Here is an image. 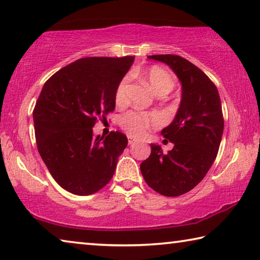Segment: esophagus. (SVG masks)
I'll return each mask as SVG.
<instances>
[{
  "label": "esophagus",
  "instance_id": "1",
  "mask_svg": "<svg viewBox=\"0 0 260 260\" xmlns=\"http://www.w3.org/2000/svg\"><path fill=\"white\" fill-rule=\"evenodd\" d=\"M127 142H129V145H133L136 140H135V138L131 137V136H129V137H127Z\"/></svg>",
  "mask_w": 260,
  "mask_h": 260
}]
</instances>
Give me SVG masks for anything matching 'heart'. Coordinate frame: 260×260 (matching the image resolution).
<instances>
[{
    "mask_svg": "<svg viewBox=\"0 0 260 260\" xmlns=\"http://www.w3.org/2000/svg\"><path fill=\"white\" fill-rule=\"evenodd\" d=\"M144 82H145L151 90L156 95H166L175 86V80L169 72L159 66H153L145 70L136 72ZM129 78L124 77L118 83L116 91H115V102L117 105H123L126 99V87ZM160 121L159 116L154 113H140L136 110H129L120 117V125L130 136L139 137L143 136L151 125L158 124Z\"/></svg>",
    "mask_w": 260,
    "mask_h": 260,
    "instance_id": "b5f03b06",
    "label": "heart"
}]
</instances>
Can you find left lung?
Segmentation results:
<instances>
[{
  "label": "left lung",
  "mask_w": 260,
  "mask_h": 260,
  "mask_svg": "<svg viewBox=\"0 0 260 260\" xmlns=\"http://www.w3.org/2000/svg\"><path fill=\"white\" fill-rule=\"evenodd\" d=\"M178 77L182 98L174 121L161 135L174 144L164 153L151 144V155L140 164L147 185L160 194L176 197L192 190L213 165L223 133V116L215 85L204 72L178 55H152Z\"/></svg>",
  "instance_id": "8db88e82"
}]
</instances>
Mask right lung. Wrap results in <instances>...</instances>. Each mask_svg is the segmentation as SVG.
Listing matches in <instances>:
<instances>
[{"label":"right lung","instance_id":"1","mask_svg":"<svg viewBox=\"0 0 260 260\" xmlns=\"http://www.w3.org/2000/svg\"><path fill=\"white\" fill-rule=\"evenodd\" d=\"M134 59L79 58L42 87L33 110L38 151L54 180L71 193H95L112 180L127 138L120 131L94 137L92 127L115 109V91Z\"/></svg>","mask_w":260,"mask_h":260}]
</instances>
